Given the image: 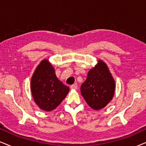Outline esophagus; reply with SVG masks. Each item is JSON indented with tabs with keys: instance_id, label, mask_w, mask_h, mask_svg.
Wrapping results in <instances>:
<instances>
[{
	"instance_id": "34e87169",
	"label": "esophagus",
	"mask_w": 146,
	"mask_h": 146,
	"mask_svg": "<svg viewBox=\"0 0 146 146\" xmlns=\"http://www.w3.org/2000/svg\"><path fill=\"white\" fill-rule=\"evenodd\" d=\"M70 88L72 90H76L78 88V86L76 84H72L70 86Z\"/></svg>"
}]
</instances>
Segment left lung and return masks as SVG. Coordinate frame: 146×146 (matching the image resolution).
I'll list each match as a JSON object with an SVG mask.
<instances>
[{
    "label": "left lung",
    "mask_w": 146,
    "mask_h": 146,
    "mask_svg": "<svg viewBox=\"0 0 146 146\" xmlns=\"http://www.w3.org/2000/svg\"><path fill=\"white\" fill-rule=\"evenodd\" d=\"M80 91L86 103L96 110L104 108L111 101L115 91L114 80L104 62L99 60L89 71Z\"/></svg>",
    "instance_id": "left-lung-1"
}]
</instances>
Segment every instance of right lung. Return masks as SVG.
<instances>
[{
	"label": "right lung",
	"instance_id": "right-lung-1",
	"mask_svg": "<svg viewBox=\"0 0 146 146\" xmlns=\"http://www.w3.org/2000/svg\"><path fill=\"white\" fill-rule=\"evenodd\" d=\"M31 85L36 104L47 111L54 110L69 92V88L57 78L54 69L48 60H44L38 66Z\"/></svg>",
	"mask_w": 146,
	"mask_h": 146
}]
</instances>
